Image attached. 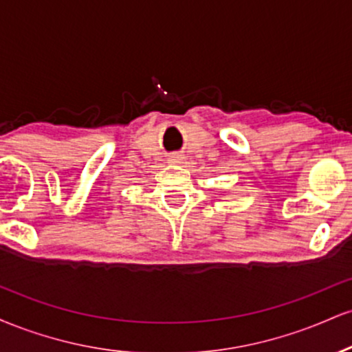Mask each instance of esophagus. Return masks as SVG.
<instances>
[{"label": "esophagus", "mask_w": 352, "mask_h": 352, "mask_svg": "<svg viewBox=\"0 0 352 352\" xmlns=\"http://www.w3.org/2000/svg\"><path fill=\"white\" fill-rule=\"evenodd\" d=\"M182 160H184V157L179 155V153H175V155L170 157V162H172V164H180Z\"/></svg>", "instance_id": "obj_1"}]
</instances>
